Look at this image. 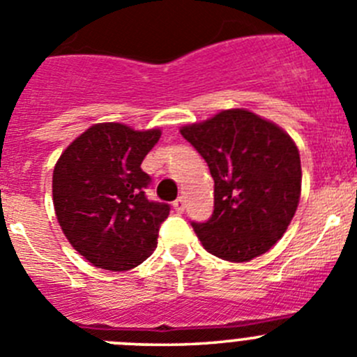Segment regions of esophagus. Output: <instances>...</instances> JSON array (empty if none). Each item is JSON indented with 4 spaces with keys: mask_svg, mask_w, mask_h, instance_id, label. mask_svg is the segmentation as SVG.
Masks as SVG:
<instances>
[{
    "mask_svg": "<svg viewBox=\"0 0 357 357\" xmlns=\"http://www.w3.org/2000/svg\"><path fill=\"white\" fill-rule=\"evenodd\" d=\"M173 208H175L176 213H182L185 210V199L182 198V196H178V198L173 202Z\"/></svg>",
    "mask_w": 357,
    "mask_h": 357,
    "instance_id": "1",
    "label": "esophagus"
}]
</instances>
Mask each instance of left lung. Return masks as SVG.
Wrapping results in <instances>:
<instances>
[{
    "label": "left lung",
    "mask_w": 357,
    "mask_h": 357,
    "mask_svg": "<svg viewBox=\"0 0 357 357\" xmlns=\"http://www.w3.org/2000/svg\"><path fill=\"white\" fill-rule=\"evenodd\" d=\"M181 133L213 178L212 217L191 222L203 247L235 263L270 250L300 203V152L289 135L242 108L184 126Z\"/></svg>",
    "instance_id": "1"
}]
</instances>
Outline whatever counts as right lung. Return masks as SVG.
Returning <instances> with one entry per match:
<instances>
[{
  "mask_svg": "<svg viewBox=\"0 0 357 357\" xmlns=\"http://www.w3.org/2000/svg\"><path fill=\"white\" fill-rule=\"evenodd\" d=\"M161 131L119 122L91 126L56 162L52 198L68 242L94 266L124 271L158 245L168 203L147 199L152 178L140 168Z\"/></svg>",
  "mask_w": 357,
  "mask_h": 357,
  "instance_id": "right-lung-1",
  "label": "right lung"
}]
</instances>
